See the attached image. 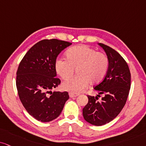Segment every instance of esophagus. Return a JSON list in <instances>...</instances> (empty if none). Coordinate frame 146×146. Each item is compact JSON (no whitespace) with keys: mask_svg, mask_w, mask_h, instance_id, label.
<instances>
[{"mask_svg":"<svg viewBox=\"0 0 146 146\" xmlns=\"http://www.w3.org/2000/svg\"><path fill=\"white\" fill-rule=\"evenodd\" d=\"M78 95H79L78 93H72V92L69 93V96L70 97V98H74V97H77V96H78Z\"/></svg>","mask_w":146,"mask_h":146,"instance_id":"34e87169","label":"esophagus"}]
</instances>
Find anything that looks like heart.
Masks as SVG:
<instances>
[{"label": "heart", "mask_w": 146, "mask_h": 146, "mask_svg": "<svg viewBox=\"0 0 146 146\" xmlns=\"http://www.w3.org/2000/svg\"><path fill=\"white\" fill-rule=\"evenodd\" d=\"M68 59L59 57L55 61L57 73L66 79L78 69V76L67 79L62 84L63 89L73 93H79L87 87L89 82L95 84L104 78L109 67V59L106 54L97 52L87 45L73 46L66 53Z\"/></svg>", "instance_id": "1"}]
</instances>
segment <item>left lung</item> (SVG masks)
I'll return each instance as SVG.
<instances>
[{
  "label": "left lung",
  "instance_id": "1",
  "mask_svg": "<svg viewBox=\"0 0 146 146\" xmlns=\"http://www.w3.org/2000/svg\"><path fill=\"white\" fill-rule=\"evenodd\" d=\"M109 59V67L103 80L95 86L98 96L87 95L89 102L82 109L84 120L95 126L108 123L120 114L127 102L131 88V72L128 64L116 51L100 43ZM103 94L101 102L98 97Z\"/></svg>",
  "mask_w": 146,
  "mask_h": 146
}]
</instances>
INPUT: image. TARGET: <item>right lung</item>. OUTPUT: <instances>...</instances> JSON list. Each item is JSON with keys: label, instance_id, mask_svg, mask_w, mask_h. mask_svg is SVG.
<instances>
[{"label": "right lung", "instance_id": "1", "mask_svg": "<svg viewBox=\"0 0 146 146\" xmlns=\"http://www.w3.org/2000/svg\"><path fill=\"white\" fill-rule=\"evenodd\" d=\"M71 44L58 39L42 40L30 48L19 63L16 76L18 95L26 111L38 121L57 118L69 99L67 91L52 93L50 90L61 83L56 78L57 57Z\"/></svg>", "mask_w": 146, "mask_h": 146}]
</instances>
